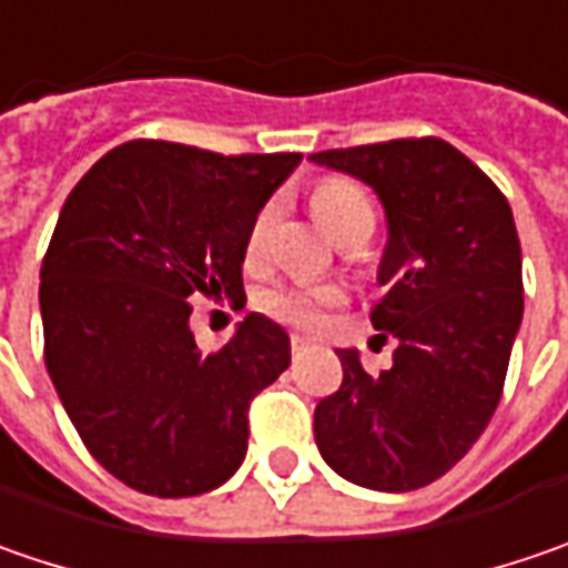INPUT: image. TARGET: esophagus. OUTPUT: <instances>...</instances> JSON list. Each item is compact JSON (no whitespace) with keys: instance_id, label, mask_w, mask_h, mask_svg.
Listing matches in <instances>:
<instances>
[{"instance_id":"1","label":"esophagus","mask_w":568,"mask_h":568,"mask_svg":"<svg viewBox=\"0 0 568 568\" xmlns=\"http://www.w3.org/2000/svg\"><path fill=\"white\" fill-rule=\"evenodd\" d=\"M311 343L305 339V336H292V358H302L308 356Z\"/></svg>"}]
</instances>
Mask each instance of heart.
Wrapping results in <instances>:
<instances>
[{"label": "heart", "instance_id": "obj_1", "mask_svg": "<svg viewBox=\"0 0 568 568\" xmlns=\"http://www.w3.org/2000/svg\"><path fill=\"white\" fill-rule=\"evenodd\" d=\"M314 212L324 222V229L331 235L343 237L358 222H375V212L368 196L362 193V186L346 181V178H327L314 186ZM280 215V203L270 200L263 210L257 212L251 235H247V260L257 263L266 251L270 232L276 225ZM343 298V292L336 285H317V283H285L276 288H266L260 295V308L273 314L276 321L295 324V327H314L321 324L324 311L336 305Z\"/></svg>", "mask_w": 568, "mask_h": 568}]
</instances>
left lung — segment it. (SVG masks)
I'll return each instance as SVG.
<instances>
[{
    "mask_svg": "<svg viewBox=\"0 0 568 568\" xmlns=\"http://www.w3.org/2000/svg\"><path fill=\"white\" fill-rule=\"evenodd\" d=\"M314 164L353 174L384 206L375 331L394 365L368 375L336 349L339 390L314 409V442L343 480L409 493L448 474L489 426L525 314L511 206L445 139L331 149Z\"/></svg>",
    "mask_w": 568,
    "mask_h": 568,
    "instance_id": "left-lung-1",
    "label": "left lung"
}]
</instances>
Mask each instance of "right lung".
<instances>
[{"instance_id":"add662e5","label":"right lung","mask_w":568,"mask_h":568,"mask_svg":"<svg viewBox=\"0 0 568 568\" xmlns=\"http://www.w3.org/2000/svg\"><path fill=\"white\" fill-rule=\"evenodd\" d=\"M298 161L136 139L62 203L40 266L47 372L91 457L139 493H210L247 455V409L288 368V333L251 311L200 353L186 298L244 292L251 225Z\"/></svg>"}]
</instances>
